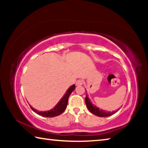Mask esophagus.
<instances>
[{"label":"esophagus","mask_w":148,"mask_h":148,"mask_svg":"<svg viewBox=\"0 0 148 148\" xmlns=\"http://www.w3.org/2000/svg\"><path fill=\"white\" fill-rule=\"evenodd\" d=\"M83 84H84V82H83V81H82V80L78 79V80H77L76 82V86H82Z\"/></svg>","instance_id":"34e87169"}]
</instances>
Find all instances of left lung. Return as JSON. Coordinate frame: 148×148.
Returning a JSON list of instances; mask_svg holds the SVG:
<instances>
[{
  "label": "left lung",
  "mask_w": 148,
  "mask_h": 148,
  "mask_svg": "<svg viewBox=\"0 0 148 148\" xmlns=\"http://www.w3.org/2000/svg\"><path fill=\"white\" fill-rule=\"evenodd\" d=\"M85 102H86V106L87 109L89 110V112H91L92 114H95V116H99V117H108L112 116V115L114 114L115 113H116V111H113V112H108V111H105V110H103L102 109H100L99 108L97 107L96 106H94L93 104H92V102L90 101V99H89V97L87 95H86V99H85Z\"/></svg>",
  "instance_id": "8db88e82"
}]
</instances>
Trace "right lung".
I'll list each match as a JSON object with an SVG mask.
<instances>
[{"instance_id": "add662e5", "label": "right lung", "mask_w": 148, "mask_h": 148, "mask_svg": "<svg viewBox=\"0 0 148 148\" xmlns=\"http://www.w3.org/2000/svg\"><path fill=\"white\" fill-rule=\"evenodd\" d=\"M74 89H75V85L74 84L67 89L66 92H65V94L63 95V97H62V99L60 100V101L56 104V106L51 110H47V111H44V112H41V111L40 112L38 110H35L34 108H33L31 106H30V107H31V108L33 110L35 113L39 115V116L46 117H53L59 116L60 114H61L62 112L66 110L67 104H68L69 97L70 96V95L72 93V92L74 91Z\"/></svg>"}]
</instances>
